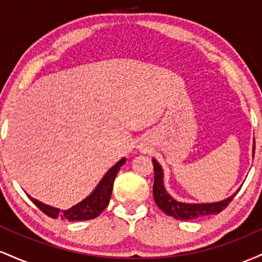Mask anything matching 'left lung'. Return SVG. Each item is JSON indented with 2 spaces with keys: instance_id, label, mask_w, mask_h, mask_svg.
<instances>
[{
  "instance_id": "left-lung-1",
  "label": "left lung",
  "mask_w": 262,
  "mask_h": 262,
  "mask_svg": "<svg viewBox=\"0 0 262 262\" xmlns=\"http://www.w3.org/2000/svg\"><path fill=\"white\" fill-rule=\"evenodd\" d=\"M254 154H255V145H254ZM152 165H154V186H152V194H154L155 203L162 212L166 213L170 217H173L179 221H192V219L204 217V215L218 214L222 210L227 208L233 198V196L227 198V200L221 201L217 203H203V204H188L177 202L173 200L167 192L165 191L164 185H162V169L159 165V162L152 159Z\"/></svg>"
}]
</instances>
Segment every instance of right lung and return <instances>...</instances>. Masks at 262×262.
Here are the masks:
<instances>
[{
	"instance_id": "obj_1",
	"label": "right lung",
	"mask_w": 262,
	"mask_h": 262,
	"mask_svg": "<svg viewBox=\"0 0 262 262\" xmlns=\"http://www.w3.org/2000/svg\"><path fill=\"white\" fill-rule=\"evenodd\" d=\"M124 158L117 162L112 169L108 170V172L104 175L103 179L101 180V182L98 183V186L96 187L95 191H93L86 200H83L82 202L71 207V208L68 210H60L59 208H54V207H50L48 206V204H44L39 202L37 200H34V198H32L29 194L28 197L29 200H31L32 202L44 213V214H47L48 217L50 218H61L64 219V221L69 222L89 221V219H93L98 217V215L103 212L104 208L108 206V203H110L114 179H116L119 169L124 165Z\"/></svg>"
}]
</instances>
